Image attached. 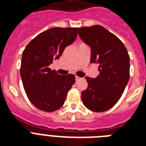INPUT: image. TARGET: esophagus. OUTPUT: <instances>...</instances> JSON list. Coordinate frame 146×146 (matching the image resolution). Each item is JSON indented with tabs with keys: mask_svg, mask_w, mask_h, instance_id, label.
Masks as SVG:
<instances>
[{
	"mask_svg": "<svg viewBox=\"0 0 146 146\" xmlns=\"http://www.w3.org/2000/svg\"><path fill=\"white\" fill-rule=\"evenodd\" d=\"M80 77H78V76H76V78H75V80H76V81H78L79 80H80Z\"/></svg>",
	"mask_w": 146,
	"mask_h": 146,
	"instance_id": "esophagus-1",
	"label": "esophagus"
}]
</instances>
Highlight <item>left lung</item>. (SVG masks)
Returning a JSON list of instances; mask_svg holds the SVG:
<instances>
[{
    "label": "left lung",
    "instance_id": "obj_1",
    "mask_svg": "<svg viewBox=\"0 0 146 146\" xmlns=\"http://www.w3.org/2000/svg\"><path fill=\"white\" fill-rule=\"evenodd\" d=\"M78 35L91 47L90 62L99 63L96 78L86 77L88 86L81 100L88 109L102 112L112 108L130 78V56L124 44L101 25L78 29Z\"/></svg>",
    "mask_w": 146,
    "mask_h": 146
}]
</instances>
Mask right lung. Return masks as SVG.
<instances>
[{
	"mask_svg": "<svg viewBox=\"0 0 146 146\" xmlns=\"http://www.w3.org/2000/svg\"><path fill=\"white\" fill-rule=\"evenodd\" d=\"M78 28H52L29 42L23 52L20 74L25 93L36 108L46 112L63 106L75 76L60 75L49 66L59 59L77 37Z\"/></svg>",
	"mask_w": 146,
	"mask_h": 146,
	"instance_id": "right-lung-1",
	"label": "right lung"
}]
</instances>
